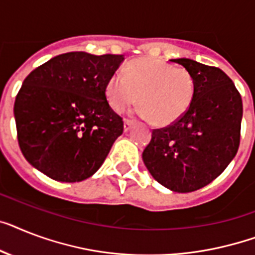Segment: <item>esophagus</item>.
Segmentation results:
<instances>
[{"instance_id":"1","label":"esophagus","mask_w":255,"mask_h":255,"mask_svg":"<svg viewBox=\"0 0 255 255\" xmlns=\"http://www.w3.org/2000/svg\"><path fill=\"white\" fill-rule=\"evenodd\" d=\"M132 126H133V123H132L131 121H127V119H124V124H123V131L124 132H128L129 129L132 128Z\"/></svg>"}]
</instances>
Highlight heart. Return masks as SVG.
<instances>
[{"instance_id": "b5f03b06", "label": "heart", "mask_w": 255, "mask_h": 255, "mask_svg": "<svg viewBox=\"0 0 255 255\" xmlns=\"http://www.w3.org/2000/svg\"><path fill=\"white\" fill-rule=\"evenodd\" d=\"M194 80L182 68L154 59H136L107 81L106 99L121 114L137 101L140 117L158 127L181 119L194 98Z\"/></svg>"}]
</instances>
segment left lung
<instances>
[{"label": "left lung", "mask_w": 255, "mask_h": 255, "mask_svg": "<svg viewBox=\"0 0 255 255\" xmlns=\"http://www.w3.org/2000/svg\"><path fill=\"white\" fill-rule=\"evenodd\" d=\"M191 74L194 98L187 113L154 129L142 161L154 179L174 192H191L216 179L240 145L241 95L219 68L191 59H171Z\"/></svg>", "instance_id": "8db88e82"}]
</instances>
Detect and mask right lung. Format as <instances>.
Masks as SVG:
<instances>
[{
    "instance_id": "obj_1",
    "label": "right lung",
    "mask_w": 255,
    "mask_h": 255,
    "mask_svg": "<svg viewBox=\"0 0 255 255\" xmlns=\"http://www.w3.org/2000/svg\"><path fill=\"white\" fill-rule=\"evenodd\" d=\"M123 55L68 52L32 70L14 103L24 158L59 182L92 177L123 133V121L106 99L107 81Z\"/></svg>"
}]
</instances>
